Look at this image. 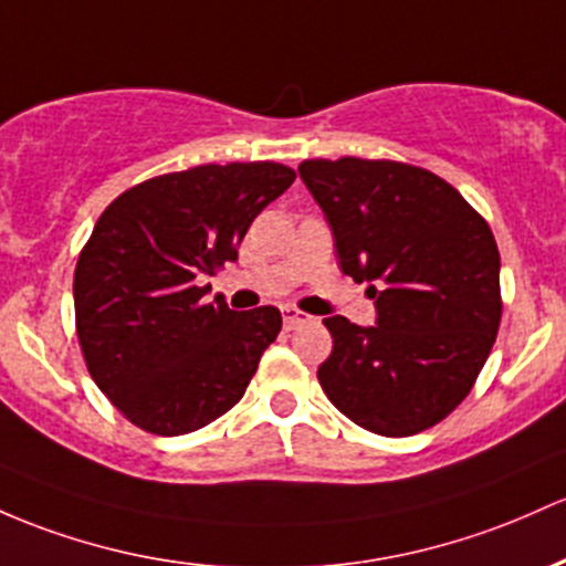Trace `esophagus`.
Here are the masks:
<instances>
[{"label":"esophagus","instance_id":"obj_1","mask_svg":"<svg viewBox=\"0 0 566 566\" xmlns=\"http://www.w3.org/2000/svg\"><path fill=\"white\" fill-rule=\"evenodd\" d=\"M282 316H284V327H287V331H295V327H301L303 322L308 319L306 314L297 312V308H293V306H284L282 308Z\"/></svg>","mask_w":566,"mask_h":566}]
</instances>
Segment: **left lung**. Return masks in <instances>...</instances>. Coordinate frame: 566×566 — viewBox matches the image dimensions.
Here are the masks:
<instances>
[{
    "label": "left lung",
    "mask_w": 566,
    "mask_h": 566,
    "mask_svg": "<svg viewBox=\"0 0 566 566\" xmlns=\"http://www.w3.org/2000/svg\"><path fill=\"white\" fill-rule=\"evenodd\" d=\"M333 228L340 271L374 282L376 325L327 316L322 389L363 430L406 438L443 421L473 389L502 319L500 250L489 222L438 174L400 160L297 166Z\"/></svg>",
    "instance_id": "obj_1"
}]
</instances>
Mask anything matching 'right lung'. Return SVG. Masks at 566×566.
Instances as JSON below:
<instances>
[{
    "instance_id": "add662e5",
    "label": "right lung",
    "mask_w": 566,
    "mask_h": 566,
    "mask_svg": "<svg viewBox=\"0 0 566 566\" xmlns=\"http://www.w3.org/2000/svg\"><path fill=\"white\" fill-rule=\"evenodd\" d=\"M295 171L207 164L134 185L104 209L74 269V325L96 387L139 430L196 432L231 411L282 331L273 306L203 303L198 279L235 260Z\"/></svg>"
}]
</instances>
